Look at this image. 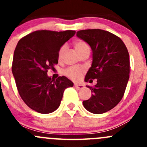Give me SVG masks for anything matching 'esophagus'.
Here are the masks:
<instances>
[{"instance_id": "esophagus-1", "label": "esophagus", "mask_w": 147, "mask_h": 147, "mask_svg": "<svg viewBox=\"0 0 147 147\" xmlns=\"http://www.w3.org/2000/svg\"><path fill=\"white\" fill-rule=\"evenodd\" d=\"M74 87H75L78 90H82V89L84 88V86L82 84H74Z\"/></svg>"}]
</instances>
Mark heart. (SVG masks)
<instances>
[{
    "label": "heart",
    "mask_w": 147,
    "mask_h": 147,
    "mask_svg": "<svg viewBox=\"0 0 147 147\" xmlns=\"http://www.w3.org/2000/svg\"><path fill=\"white\" fill-rule=\"evenodd\" d=\"M73 46L75 50H76L77 53L81 55L83 53L86 52H90V49L89 45H87V42L84 41L78 40L74 42ZM65 50V46H63L59 50V57H62V56L64 54V52ZM85 72V69L83 67H69L67 69H66L65 72V75L67 77L71 79L73 81H79L82 78V75Z\"/></svg>",
    "instance_id": "obj_1"
}]
</instances>
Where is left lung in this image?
I'll return each mask as SVG.
<instances>
[{
  "label": "left lung",
  "instance_id": "1",
  "mask_svg": "<svg viewBox=\"0 0 147 147\" xmlns=\"http://www.w3.org/2000/svg\"><path fill=\"white\" fill-rule=\"evenodd\" d=\"M77 36L90 45L92 63L85 82H92L91 97L83 106L93 114L105 113L118 105L124 96L129 78V55L127 47L117 35L100 29L82 30Z\"/></svg>",
  "mask_w": 147,
  "mask_h": 147
}]
</instances>
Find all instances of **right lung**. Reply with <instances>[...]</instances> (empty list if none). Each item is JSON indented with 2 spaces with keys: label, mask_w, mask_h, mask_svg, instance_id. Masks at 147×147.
<instances>
[{
  "label": "right lung",
  "mask_w": 147,
  "mask_h": 147,
  "mask_svg": "<svg viewBox=\"0 0 147 147\" xmlns=\"http://www.w3.org/2000/svg\"><path fill=\"white\" fill-rule=\"evenodd\" d=\"M75 34V30H37L18 42L12 72L20 97L30 109L41 114L54 112L60 106L65 89L73 86L66 77L54 80L47 73L58 63L60 47Z\"/></svg>",
  "instance_id": "1"
}]
</instances>
